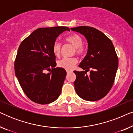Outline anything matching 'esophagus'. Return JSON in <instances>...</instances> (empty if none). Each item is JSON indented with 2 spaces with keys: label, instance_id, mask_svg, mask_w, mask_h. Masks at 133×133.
Instances as JSON below:
<instances>
[{
  "label": "esophagus",
  "instance_id": "1",
  "mask_svg": "<svg viewBox=\"0 0 133 133\" xmlns=\"http://www.w3.org/2000/svg\"><path fill=\"white\" fill-rule=\"evenodd\" d=\"M70 72H71V70H66V72H67V74L70 73Z\"/></svg>",
  "mask_w": 133,
  "mask_h": 133
}]
</instances>
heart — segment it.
I'll return each instance as SVG.
<instances>
[{"mask_svg":"<svg viewBox=\"0 0 133 133\" xmlns=\"http://www.w3.org/2000/svg\"><path fill=\"white\" fill-rule=\"evenodd\" d=\"M65 41L70 43L74 48V53L79 56L84 55L86 51V48L83 45V39L79 34H72L65 38ZM62 45L59 42H55L52 45V52L56 57H59L61 54ZM77 62V59L76 57L63 58L57 62V65L60 68L66 70H71Z\"/></svg>","mask_w":133,"mask_h":133,"instance_id":"1","label":"heart"}]
</instances>
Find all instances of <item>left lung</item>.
Here are the masks:
<instances>
[{
  "label": "left lung",
  "instance_id": "8db88e82",
  "mask_svg": "<svg viewBox=\"0 0 133 133\" xmlns=\"http://www.w3.org/2000/svg\"><path fill=\"white\" fill-rule=\"evenodd\" d=\"M83 34L88 42V51L79 66L85 70L74 71V88L77 95L88 101L105 97L113 85L118 68V57L112 42L101 31L88 26L71 28ZM90 71L88 76L86 72Z\"/></svg>",
  "mask_w": 133,
  "mask_h": 133
}]
</instances>
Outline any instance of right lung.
I'll return each instance as SVG.
<instances>
[{
    "label": "right lung",
    "instance_id": "1",
    "mask_svg": "<svg viewBox=\"0 0 133 133\" xmlns=\"http://www.w3.org/2000/svg\"><path fill=\"white\" fill-rule=\"evenodd\" d=\"M66 30L70 31L66 26L40 28L20 45L14 62L15 74L23 92L34 102L48 104L61 93L66 72L56 67L52 45ZM47 70L50 72L46 74Z\"/></svg>",
    "mask_w": 133,
    "mask_h": 133
}]
</instances>
